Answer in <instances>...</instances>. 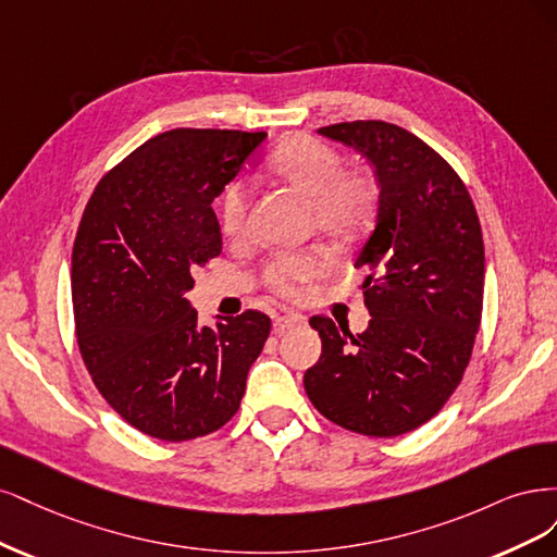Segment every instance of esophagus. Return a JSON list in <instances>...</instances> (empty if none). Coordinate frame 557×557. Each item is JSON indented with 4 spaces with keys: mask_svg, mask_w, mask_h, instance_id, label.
Masks as SVG:
<instances>
[{
    "mask_svg": "<svg viewBox=\"0 0 557 557\" xmlns=\"http://www.w3.org/2000/svg\"><path fill=\"white\" fill-rule=\"evenodd\" d=\"M305 324V317L298 314V312H284L275 319V331L277 333H284L289 329H296V326H302Z\"/></svg>",
    "mask_w": 557,
    "mask_h": 557,
    "instance_id": "1",
    "label": "esophagus"
}]
</instances>
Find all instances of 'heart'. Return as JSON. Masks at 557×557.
I'll return each mask as SVG.
<instances>
[{"instance_id":"1","label":"heart","mask_w":557,"mask_h":557,"mask_svg":"<svg viewBox=\"0 0 557 557\" xmlns=\"http://www.w3.org/2000/svg\"><path fill=\"white\" fill-rule=\"evenodd\" d=\"M268 171L275 181L310 206L312 228L335 245L361 240L380 210V183L366 169H345V159L312 136H292L271 157ZM249 189L233 183L222 196V228L240 238L247 228ZM329 257L321 249L284 252L268 259L263 282L280 296L294 298L305 284L326 271Z\"/></svg>"}]
</instances>
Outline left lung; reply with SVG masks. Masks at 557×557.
<instances>
[{
    "mask_svg": "<svg viewBox=\"0 0 557 557\" xmlns=\"http://www.w3.org/2000/svg\"><path fill=\"white\" fill-rule=\"evenodd\" d=\"M321 136L370 161L380 183L374 228L356 268L370 312L363 333L312 317L321 356L305 372L312 405L354 433L396 437L433 419L470 363L483 302V238L468 189L421 138L358 120Z\"/></svg>",
    "mask_w": 557,
    "mask_h": 557,
    "instance_id": "1",
    "label": "left lung"
}]
</instances>
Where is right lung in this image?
I'll return each instance as SVG.
<instances>
[{
	"mask_svg": "<svg viewBox=\"0 0 557 557\" xmlns=\"http://www.w3.org/2000/svg\"><path fill=\"white\" fill-rule=\"evenodd\" d=\"M265 134L171 129L97 185L71 257L76 337L99 393L140 433L185 442L236 414L271 319L201 326L191 273L222 252L212 201Z\"/></svg>",
	"mask_w": 557,
	"mask_h": 557,
	"instance_id": "add662e5",
	"label": "right lung"
}]
</instances>
